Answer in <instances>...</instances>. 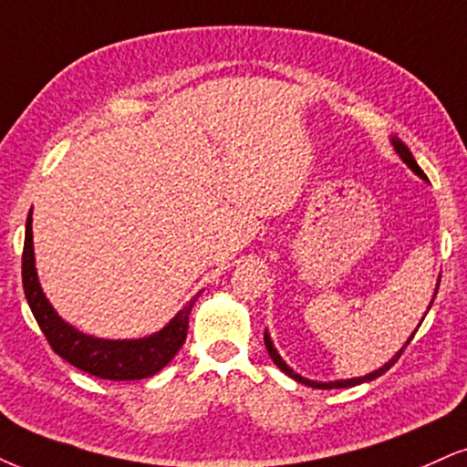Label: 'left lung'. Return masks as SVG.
I'll list each match as a JSON object with an SVG mask.
<instances>
[{
	"label": "left lung",
	"instance_id": "1",
	"mask_svg": "<svg viewBox=\"0 0 467 467\" xmlns=\"http://www.w3.org/2000/svg\"><path fill=\"white\" fill-rule=\"evenodd\" d=\"M392 145H394V149H396V153L400 155V160H402V162H405L407 166H410V169H411L413 172H416L418 177H422V180H427V175H424V171L420 169L416 160H413V155H411L410 149H407L405 142H400L399 138H392ZM437 287H440V284H437ZM435 295H437V292H435ZM431 303H433V301H431ZM429 309H431V305H429ZM420 325H422V322H420ZM416 331H418V329H416ZM413 336H416V333H411V337L407 339V344L411 342ZM264 344H266V350H268L270 359H273L275 364H277L279 370H284V372L287 374V377H292V379H295V381H298V383H305V385H309V388H318V389H333V388H353V385H359V383L372 381V379L381 377V374L388 372L389 368H392V366L396 364V361H399V357L402 355V350L407 348V344H405V347H402V348L399 350V353H396V355L392 357V359L388 361V364L379 368V370H374V372H370V374H366V377H357V379H342V381H329V383H322V381H312V379H305V377H301V374H296L295 370H292V368L287 366L284 359H281V355L277 353V348L273 347V339H270L268 331L264 333Z\"/></svg>",
	"mask_w": 467,
	"mask_h": 467
}]
</instances>
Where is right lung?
<instances>
[{
    "label": "right lung",
    "mask_w": 467,
    "mask_h": 467,
    "mask_svg": "<svg viewBox=\"0 0 467 467\" xmlns=\"http://www.w3.org/2000/svg\"><path fill=\"white\" fill-rule=\"evenodd\" d=\"M21 275L27 305H30L40 331L47 337L49 347L68 364L93 374V377L110 379V381H136V379L153 377L169 364L182 348V344L186 342L188 316L192 312L197 296L183 305L164 329L140 339H103L86 336L62 320L38 284L36 266H34L32 212L26 223Z\"/></svg>",
    "instance_id": "obj_1"
}]
</instances>
